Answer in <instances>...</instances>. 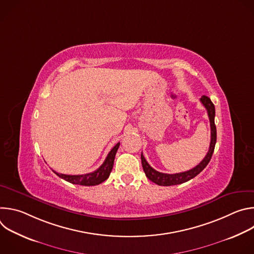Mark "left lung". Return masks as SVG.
<instances>
[{"label":"left lung","instance_id":"left-lung-1","mask_svg":"<svg viewBox=\"0 0 254 254\" xmlns=\"http://www.w3.org/2000/svg\"><path fill=\"white\" fill-rule=\"evenodd\" d=\"M200 101L202 102V104L205 106V108L207 110L208 113V117H209V121H210V127H211V141H210V147H209V151L207 153V155L205 156V158L202 160V162L197 165L195 168L186 171V172H182V173H177V174H165V173H161L156 171L155 169H153L149 163L147 162V160L144 159L142 153L140 155V159H141V165H142V169L144 174L148 177V179H150L152 182L156 183L159 186H173V185H179L187 182V181L193 179L194 177H196L198 174H200L205 168L206 166L209 164L214 149H215V143H216V138H217V132H216V126L214 123V118H215V106L213 104V102L211 101V99L206 96L203 95L200 98Z\"/></svg>","mask_w":254,"mask_h":254}]
</instances>
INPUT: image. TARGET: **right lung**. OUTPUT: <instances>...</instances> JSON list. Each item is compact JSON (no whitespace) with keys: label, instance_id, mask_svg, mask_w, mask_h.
<instances>
[{"label":"right lung","instance_id":"1","mask_svg":"<svg viewBox=\"0 0 254 254\" xmlns=\"http://www.w3.org/2000/svg\"><path fill=\"white\" fill-rule=\"evenodd\" d=\"M119 147H120V142H118L116 146L112 149V151L108 153L103 164L92 173H88V174H84V175H64V174L56 173L55 171H53V172L58 177L67 181V182H69L71 184L82 185V186L98 185V184L102 183L103 181H105L108 177H110V174L114 167V162H115L116 154L119 150Z\"/></svg>","mask_w":254,"mask_h":254}]
</instances>
